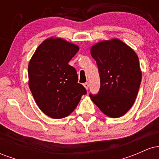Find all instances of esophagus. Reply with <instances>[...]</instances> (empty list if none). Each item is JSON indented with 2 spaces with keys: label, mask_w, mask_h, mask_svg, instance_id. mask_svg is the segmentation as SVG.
I'll return each instance as SVG.
<instances>
[{
  "label": "esophagus",
  "mask_w": 159,
  "mask_h": 159,
  "mask_svg": "<svg viewBox=\"0 0 159 159\" xmlns=\"http://www.w3.org/2000/svg\"><path fill=\"white\" fill-rule=\"evenodd\" d=\"M84 87H85L86 90H88V88H89V84L87 83V82H86V83L84 84Z\"/></svg>",
  "instance_id": "obj_1"
}]
</instances>
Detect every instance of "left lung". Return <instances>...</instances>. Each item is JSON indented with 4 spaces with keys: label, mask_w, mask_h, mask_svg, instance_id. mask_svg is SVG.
<instances>
[{
    "label": "left lung",
    "mask_w": 159,
    "mask_h": 159,
    "mask_svg": "<svg viewBox=\"0 0 159 159\" xmlns=\"http://www.w3.org/2000/svg\"><path fill=\"white\" fill-rule=\"evenodd\" d=\"M90 54L97 63L100 90L90 97L109 117L118 118L130 110L141 82L142 72L134 51L119 39L98 42Z\"/></svg>",
    "instance_id": "obj_1"
}]
</instances>
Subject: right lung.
<instances>
[{
	"mask_svg": "<svg viewBox=\"0 0 159 159\" xmlns=\"http://www.w3.org/2000/svg\"><path fill=\"white\" fill-rule=\"evenodd\" d=\"M78 50L77 45L54 36L37 47L29 62L30 90L40 110L53 119L69 116L87 93L68 64Z\"/></svg>",
	"mask_w": 159,
	"mask_h": 159,
	"instance_id": "right-lung-1",
	"label": "right lung"
}]
</instances>
